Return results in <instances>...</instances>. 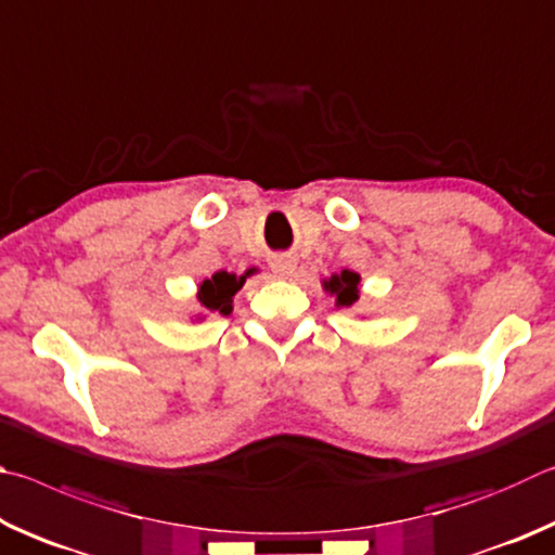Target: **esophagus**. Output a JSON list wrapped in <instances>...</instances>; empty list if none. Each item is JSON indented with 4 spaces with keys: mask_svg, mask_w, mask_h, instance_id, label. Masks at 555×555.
Listing matches in <instances>:
<instances>
[{
    "mask_svg": "<svg viewBox=\"0 0 555 555\" xmlns=\"http://www.w3.org/2000/svg\"><path fill=\"white\" fill-rule=\"evenodd\" d=\"M270 270L275 272L278 278H293L297 270V258L295 256H275L270 260Z\"/></svg>",
    "mask_w": 555,
    "mask_h": 555,
    "instance_id": "esophagus-1",
    "label": "esophagus"
}]
</instances>
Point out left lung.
<instances>
[{
	"mask_svg": "<svg viewBox=\"0 0 555 555\" xmlns=\"http://www.w3.org/2000/svg\"><path fill=\"white\" fill-rule=\"evenodd\" d=\"M322 287L336 299L338 309H348L358 302V297H361V275L353 270L334 272L332 278L322 280Z\"/></svg>",
	"mask_w": 555,
	"mask_h": 555,
	"instance_id": "1",
	"label": "left lung"
}]
</instances>
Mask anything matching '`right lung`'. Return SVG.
I'll list each match as a JSON object with an SVG mask.
<instances>
[{
	"mask_svg": "<svg viewBox=\"0 0 555 555\" xmlns=\"http://www.w3.org/2000/svg\"><path fill=\"white\" fill-rule=\"evenodd\" d=\"M246 275H236V272H227V270H219L214 272L211 278L202 280L199 287H197V302H199V312L194 314L197 322L202 319H207V314H221L227 317L233 312V295L238 293V289L246 285Z\"/></svg>",
	"mask_w": 555,
	"mask_h": 555,
	"instance_id": "right-lung-1",
	"label": "right lung"
}]
</instances>
